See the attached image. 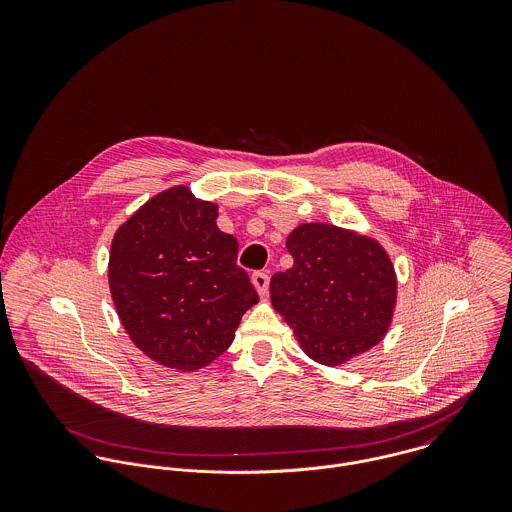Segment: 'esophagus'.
<instances>
[{
  "label": "esophagus",
  "instance_id": "1",
  "mask_svg": "<svg viewBox=\"0 0 512 512\" xmlns=\"http://www.w3.org/2000/svg\"><path fill=\"white\" fill-rule=\"evenodd\" d=\"M252 284H254L256 292L260 293V295H266L270 278H268L266 272H254V274H252Z\"/></svg>",
  "mask_w": 512,
  "mask_h": 512
}]
</instances>
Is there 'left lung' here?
<instances>
[{
    "label": "left lung",
    "instance_id": "obj_1",
    "mask_svg": "<svg viewBox=\"0 0 512 512\" xmlns=\"http://www.w3.org/2000/svg\"><path fill=\"white\" fill-rule=\"evenodd\" d=\"M293 266L270 280L274 309L315 363L345 365L386 335L396 305V272L365 234L305 222L286 240Z\"/></svg>",
    "mask_w": 512,
    "mask_h": 512
}]
</instances>
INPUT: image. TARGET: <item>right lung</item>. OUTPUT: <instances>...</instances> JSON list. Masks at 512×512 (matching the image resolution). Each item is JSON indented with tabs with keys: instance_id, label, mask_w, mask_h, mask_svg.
I'll return each mask as SVG.
<instances>
[{
	"instance_id": "1",
	"label": "right lung",
	"mask_w": 512,
	"mask_h": 512,
	"mask_svg": "<svg viewBox=\"0 0 512 512\" xmlns=\"http://www.w3.org/2000/svg\"><path fill=\"white\" fill-rule=\"evenodd\" d=\"M217 217L215 203L179 185L151 197L114 234L112 301L134 345L157 365L189 372L213 363L258 303L236 266L238 242Z\"/></svg>"
}]
</instances>
